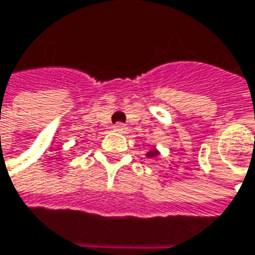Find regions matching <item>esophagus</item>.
<instances>
[{
    "label": "esophagus",
    "mask_w": 255,
    "mask_h": 255,
    "mask_svg": "<svg viewBox=\"0 0 255 255\" xmlns=\"http://www.w3.org/2000/svg\"><path fill=\"white\" fill-rule=\"evenodd\" d=\"M114 131H117V132H126V131H127V127H126L124 124L118 123V124L114 126Z\"/></svg>",
    "instance_id": "esophagus-1"
}]
</instances>
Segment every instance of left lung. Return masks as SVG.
Masks as SVG:
<instances>
[{
  "label": "left lung",
  "mask_w": 255,
  "mask_h": 255,
  "mask_svg": "<svg viewBox=\"0 0 255 255\" xmlns=\"http://www.w3.org/2000/svg\"><path fill=\"white\" fill-rule=\"evenodd\" d=\"M146 156H147V157H151V159H153V157H157V156H159V151L156 150V149H151L150 151L146 153Z\"/></svg>",
  "instance_id": "left-lung-1"
}]
</instances>
